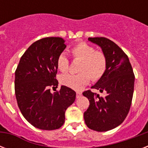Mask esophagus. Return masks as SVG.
<instances>
[{
    "instance_id": "34e87169",
    "label": "esophagus",
    "mask_w": 148,
    "mask_h": 148,
    "mask_svg": "<svg viewBox=\"0 0 148 148\" xmlns=\"http://www.w3.org/2000/svg\"><path fill=\"white\" fill-rule=\"evenodd\" d=\"M81 95H82V94H81V92H77L76 97H77V98H79V97H81Z\"/></svg>"
}]
</instances>
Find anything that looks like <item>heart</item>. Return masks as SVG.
I'll return each instance as SVG.
<instances>
[{
  "mask_svg": "<svg viewBox=\"0 0 148 148\" xmlns=\"http://www.w3.org/2000/svg\"><path fill=\"white\" fill-rule=\"evenodd\" d=\"M74 60H80L78 74H66L60 76V81L63 85L73 90H80L85 87L90 80L97 81L103 77L107 70V58L101 51H95V47L85 42L77 44L71 49ZM69 60L61 53L57 59V67L61 72L67 71Z\"/></svg>",
  "mask_w": 148,
  "mask_h": 148,
  "instance_id": "obj_1",
  "label": "heart"
}]
</instances>
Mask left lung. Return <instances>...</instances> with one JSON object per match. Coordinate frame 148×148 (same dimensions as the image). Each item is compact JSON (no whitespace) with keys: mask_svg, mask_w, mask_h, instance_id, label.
<instances>
[{"mask_svg":"<svg viewBox=\"0 0 148 148\" xmlns=\"http://www.w3.org/2000/svg\"><path fill=\"white\" fill-rule=\"evenodd\" d=\"M98 45L107 58V70L91 88L104 92L103 96L87 90L83 93L90 105L84 114L86 125L103 132L119 126L126 118L131 105L134 74L127 56L112 40L105 38H89Z\"/></svg>","mask_w":148,"mask_h":148,"instance_id":"1","label":"left lung"}]
</instances>
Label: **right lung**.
<instances>
[{
	"instance_id": "right-lung-1",
	"label": "right lung",
	"mask_w": 148,
	"mask_h": 148,
	"mask_svg": "<svg viewBox=\"0 0 148 148\" xmlns=\"http://www.w3.org/2000/svg\"><path fill=\"white\" fill-rule=\"evenodd\" d=\"M61 38H45L33 43L21 58L15 71L17 105L27 121L40 130L60 128L65 111L74 103L76 92L62 85L53 94L49 87L58 86L57 59L66 48Z\"/></svg>"
}]
</instances>
